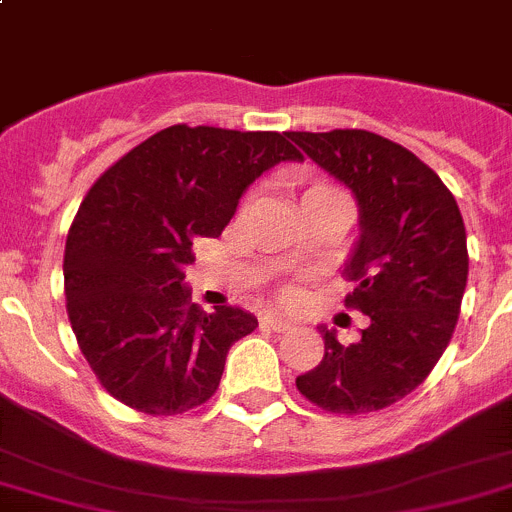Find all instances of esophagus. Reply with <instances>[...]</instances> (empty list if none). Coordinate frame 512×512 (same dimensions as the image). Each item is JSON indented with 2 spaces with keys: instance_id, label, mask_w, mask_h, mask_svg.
Segmentation results:
<instances>
[{
  "instance_id": "1",
  "label": "esophagus",
  "mask_w": 512,
  "mask_h": 512,
  "mask_svg": "<svg viewBox=\"0 0 512 512\" xmlns=\"http://www.w3.org/2000/svg\"><path fill=\"white\" fill-rule=\"evenodd\" d=\"M260 325H262V327H267V330L285 332V330H290L292 322H290V320H285V317H280V315H270V312H267V315H262V317H260Z\"/></svg>"
}]
</instances>
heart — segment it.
Masks as SVG:
<instances>
[{
    "mask_svg": "<svg viewBox=\"0 0 512 512\" xmlns=\"http://www.w3.org/2000/svg\"><path fill=\"white\" fill-rule=\"evenodd\" d=\"M312 190H330V187H327V185H317V187H310V190H307V192H312Z\"/></svg>",
    "mask_w": 512,
    "mask_h": 512,
    "instance_id": "obj_1",
    "label": "heart"
}]
</instances>
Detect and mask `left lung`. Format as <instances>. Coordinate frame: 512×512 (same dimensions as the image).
Returning <instances> with one entry per match:
<instances>
[{
    "label": "left lung",
    "instance_id": "8db88e82",
    "mask_svg": "<svg viewBox=\"0 0 512 512\" xmlns=\"http://www.w3.org/2000/svg\"><path fill=\"white\" fill-rule=\"evenodd\" d=\"M287 137L355 197L360 235L345 260L355 290L345 302L370 317L352 345L320 327L325 355L297 390L330 413L388 408L430 375L453 337L468 282L463 215L425 162L375 132Z\"/></svg>",
    "mask_w": 512,
    "mask_h": 512
}]
</instances>
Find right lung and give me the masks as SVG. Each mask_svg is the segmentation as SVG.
I'll list each match as a JSON object with an SVG mask.
<instances>
[{
  "mask_svg": "<svg viewBox=\"0 0 512 512\" xmlns=\"http://www.w3.org/2000/svg\"><path fill=\"white\" fill-rule=\"evenodd\" d=\"M300 160L287 132L175 124L94 182L69 227L64 295L79 350L112 398L177 415L215 395L227 352L257 317L190 300L192 240L220 237L262 172Z\"/></svg>",
  "mask_w": 512,
  "mask_h": 512,
  "instance_id": "right-lung-1",
  "label": "right lung"
}]
</instances>
